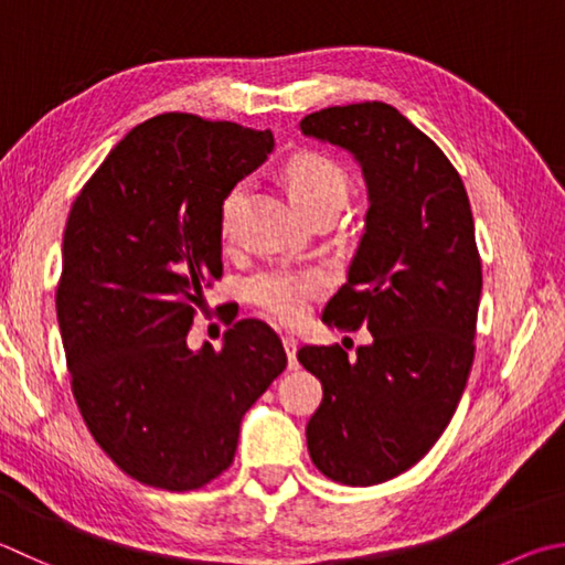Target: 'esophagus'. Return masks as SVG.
Segmentation results:
<instances>
[{
  "instance_id": "obj_1",
  "label": "esophagus",
  "mask_w": 565,
  "mask_h": 565,
  "mask_svg": "<svg viewBox=\"0 0 565 565\" xmlns=\"http://www.w3.org/2000/svg\"><path fill=\"white\" fill-rule=\"evenodd\" d=\"M284 348H286V355H289V367H296V351H299V341L291 335H284Z\"/></svg>"
}]
</instances>
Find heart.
Instances as JSON below:
<instances>
[{
    "instance_id": "b5f03b06",
    "label": "heart",
    "mask_w": 565,
    "mask_h": 565,
    "mask_svg": "<svg viewBox=\"0 0 565 565\" xmlns=\"http://www.w3.org/2000/svg\"><path fill=\"white\" fill-rule=\"evenodd\" d=\"M284 178L294 202L306 214L326 207L341 210L348 190H351L348 170L333 156L321 150H306L301 156L291 158L284 170ZM247 192L249 182L239 180L224 194L220 204V227L224 234L232 230L234 220H237L242 204L247 200ZM323 289L326 279L316 271L269 269L254 274L247 284L249 301L281 323L301 321L306 311H309V301L316 299Z\"/></svg>"
}]
</instances>
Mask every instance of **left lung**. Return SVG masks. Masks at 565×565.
Listing matches in <instances>:
<instances>
[{
	"label": "left lung",
	"instance_id": "8db88e82",
	"mask_svg": "<svg viewBox=\"0 0 565 565\" xmlns=\"http://www.w3.org/2000/svg\"><path fill=\"white\" fill-rule=\"evenodd\" d=\"M306 136L351 150L371 192L365 234L323 323L371 345H303L323 385L306 425L313 465L348 487L403 475L445 433L475 363L481 256L459 172L433 138L381 100L316 110Z\"/></svg>",
	"mask_w": 565,
	"mask_h": 565
}]
</instances>
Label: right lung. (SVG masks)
Here are the masks:
<instances>
[{
    "label": "right lung",
    "instance_id": "1",
    "mask_svg": "<svg viewBox=\"0 0 565 565\" xmlns=\"http://www.w3.org/2000/svg\"><path fill=\"white\" fill-rule=\"evenodd\" d=\"M271 148V130L162 113L71 207L56 284L71 393L100 449L148 487L192 491L227 471L244 413L286 367L259 318L234 323L220 351L188 348L222 279L220 204Z\"/></svg>",
    "mask_w": 565,
    "mask_h": 565
}]
</instances>
